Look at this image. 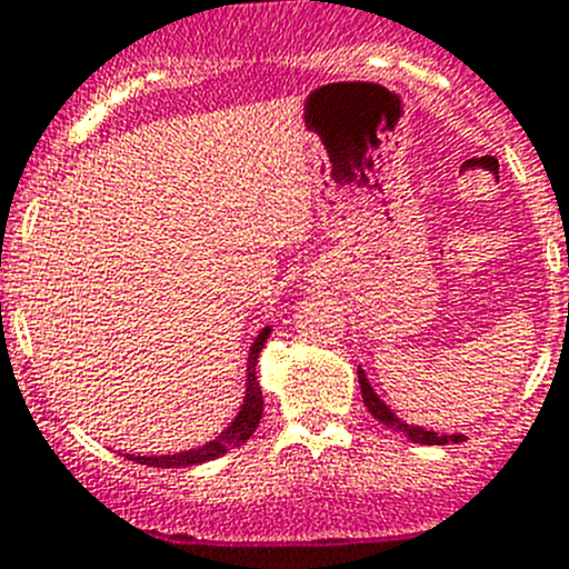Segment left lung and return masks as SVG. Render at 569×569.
<instances>
[{
  "label": "left lung",
  "instance_id": "1",
  "mask_svg": "<svg viewBox=\"0 0 569 569\" xmlns=\"http://www.w3.org/2000/svg\"><path fill=\"white\" fill-rule=\"evenodd\" d=\"M358 383H361L363 406H367V409L372 411L375 420L387 426V429L400 431V435L409 437L411 442H423V446H448V442H466V435H437V431H426L423 426H411V423H406V420H400V417L395 415V411L378 398V392L372 389V383H369L367 372H363L361 367H358Z\"/></svg>",
  "mask_w": 569,
  "mask_h": 569
}]
</instances>
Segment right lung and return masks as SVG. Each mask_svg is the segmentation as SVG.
<instances>
[{
    "label": "right lung",
    "mask_w": 569,
    "mask_h": 569,
    "mask_svg": "<svg viewBox=\"0 0 569 569\" xmlns=\"http://www.w3.org/2000/svg\"><path fill=\"white\" fill-rule=\"evenodd\" d=\"M270 330H273V327H264V330L253 338V343H250L248 372H244V400L228 429H222L220 435L213 437L211 442H206V446L189 448V451H180V455H160V457L127 455V460H134L140 462V466H152V468H189V466H200V462H208V460H217V457L228 455L231 448H239L244 440H250V435L257 431L259 420H262L264 400L257 380V361L262 347L268 343Z\"/></svg>",
    "instance_id": "add662e5"
}]
</instances>
